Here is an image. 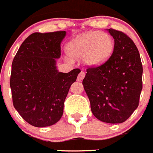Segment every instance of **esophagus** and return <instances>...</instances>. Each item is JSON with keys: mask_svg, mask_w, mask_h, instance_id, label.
Returning <instances> with one entry per match:
<instances>
[{"mask_svg": "<svg viewBox=\"0 0 153 153\" xmlns=\"http://www.w3.org/2000/svg\"><path fill=\"white\" fill-rule=\"evenodd\" d=\"M85 72L82 71H81V72L79 73V76H78V79H79V81H82L83 79H84V77H85Z\"/></svg>", "mask_w": 153, "mask_h": 153, "instance_id": "34e87169", "label": "esophagus"}]
</instances>
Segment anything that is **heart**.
I'll use <instances>...</instances> for the list:
<instances>
[{
  "label": "heart",
  "mask_w": 153,
  "mask_h": 153,
  "mask_svg": "<svg viewBox=\"0 0 153 153\" xmlns=\"http://www.w3.org/2000/svg\"><path fill=\"white\" fill-rule=\"evenodd\" d=\"M114 49V42L110 35L99 31H91L79 36L68 45L69 55L85 57L89 65H98L105 62Z\"/></svg>",
  "instance_id": "1"
}]
</instances>
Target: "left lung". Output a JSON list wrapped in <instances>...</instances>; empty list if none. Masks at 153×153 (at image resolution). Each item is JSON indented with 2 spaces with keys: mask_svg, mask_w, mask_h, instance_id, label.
<instances>
[{
  "mask_svg": "<svg viewBox=\"0 0 153 153\" xmlns=\"http://www.w3.org/2000/svg\"><path fill=\"white\" fill-rule=\"evenodd\" d=\"M107 30L115 41L112 54L104 64L88 67L82 84L94 116L108 123H121L138 107L143 68L132 39L120 30Z\"/></svg>",
  "mask_w": 153,
  "mask_h": 153,
  "instance_id": "1",
  "label": "left lung"
}]
</instances>
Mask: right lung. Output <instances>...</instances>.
Wrapping results in <instances>:
<instances>
[{
  "instance_id": "obj_1",
  "label": "right lung",
  "mask_w": 153,
  "mask_h": 153,
  "mask_svg": "<svg viewBox=\"0 0 153 153\" xmlns=\"http://www.w3.org/2000/svg\"><path fill=\"white\" fill-rule=\"evenodd\" d=\"M65 31L33 33L22 43L12 64L10 87L14 108L36 127L52 126L64 112L69 89L80 70L59 72L56 59Z\"/></svg>"
}]
</instances>
